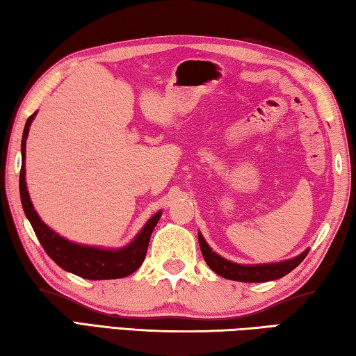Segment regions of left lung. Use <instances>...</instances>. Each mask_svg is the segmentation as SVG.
Returning <instances> with one entry per match:
<instances>
[{
    "mask_svg": "<svg viewBox=\"0 0 356 356\" xmlns=\"http://www.w3.org/2000/svg\"><path fill=\"white\" fill-rule=\"evenodd\" d=\"M198 244H200V250L204 261H207V264L217 273V275L244 283L272 282V280H278L288 275L291 270H294L296 267L302 263L309 252V248H307V250L302 252L298 257L282 261V263L238 264L213 252V248L208 245V242L204 241L202 233H198Z\"/></svg>",
    "mask_w": 356,
    "mask_h": 356,
    "instance_id": "1",
    "label": "left lung"
}]
</instances>
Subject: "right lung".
<instances>
[{
	"label": "right lung",
	"instance_id": "1",
	"mask_svg": "<svg viewBox=\"0 0 356 356\" xmlns=\"http://www.w3.org/2000/svg\"><path fill=\"white\" fill-rule=\"evenodd\" d=\"M37 112L31 115L23 129L22 139V170H20V198L23 211L31 222L37 239L43 247V250L51 258L56 264L62 269L74 273L86 280H112L123 278L136 272L145 259L147 248L152 233L158 223L162 211H158L148 219L143 228L137 233L136 238L128 245L120 248H103L76 244L65 238H62L53 232L47 223L37 214V211L31 202L28 186H26V168H24V159H26V139L29 134V127L33 123Z\"/></svg>",
	"mask_w": 356,
	"mask_h": 356
}]
</instances>
